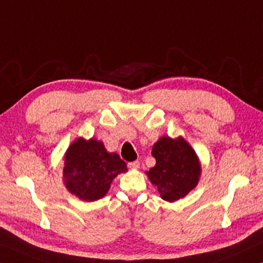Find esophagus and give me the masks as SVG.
<instances>
[{"label":"esophagus","instance_id":"esophagus-1","mask_svg":"<svg viewBox=\"0 0 263 263\" xmlns=\"http://www.w3.org/2000/svg\"><path fill=\"white\" fill-rule=\"evenodd\" d=\"M128 167L132 168V169H138L140 167V162L139 161H132V162H128Z\"/></svg>","mask_w":263,"mask_h":263}]
</instances>
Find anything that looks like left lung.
I'll return each instance as SVG.
<instances>
[{
	"label": "left lung",
	"mask_w": 263,
	"mask_h": 263,
	"mask_svg": "<svg viewBox=\"0 0 263 263\" xmlns=\"http://www.w3.org/2000/svg\"><path fill=\"white\" fill-rule=\"evenodd\" d=\"M157 163L146 172L149 181L157 185L161 198L175 202L188 195L198 183L201 163L193 147L179 137H161L152 148Z\"/></svg>",
	"instance_id": "left-lung-1"
}]
</instances>
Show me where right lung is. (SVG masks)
I'll use <instances>...</instances> for the list:
<instances>
[{
	"mask_svg": "<svg viewBox=\"0 0 263 263\" xmlns=\"http://www.w3.org/2000/svg\"><path fill=\"white\" fill-rule=\"evenodd\" d=\"M126 171V163L103 142L78 138L65 154L64 183L80 199L92 202L104 197L115 177Z\"/></svg>",
	"mask_w": 263,
	"mask_h": 263,
	"instance_id": "add662e5",
	"label": "right lung"
}]
</instances>
